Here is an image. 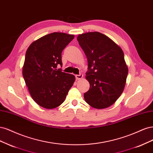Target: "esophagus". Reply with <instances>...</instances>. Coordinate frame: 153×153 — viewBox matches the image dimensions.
<instances>
[{
    "mask_svg": "<svg viewBox=\"0 0 153 153\" xmlns=\"http://www.w3.org/2000/svg\"><path fill=\"white\" fill-rule=\"evenodd\" d=\"M82 77H83V75L82 74H79V75H76V79H77V80L81 79Z\"/></svg>",
    "mask_w": 153,
    "mask_h": 153,
    "instance_id": "obj_1",
    "label": "esophagus"
}]
</instances>
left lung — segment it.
I'll use <instances>...</instances> for the list:
<instances>
[{
    "label": "left lung",
    "instance_id": "left-lung-1",
    "mask_svg": "<svg viewBox=\"0 0 153 153\" xmlns=\"http://www.w3.org/2000/svg\"><path fill=\"white\" fill-rule=\"evenodd\" d=\"M77 40L88 60L86 79L90 89L84 98L95 109L112 105L123 93L128 68L124 53L114 41L98 32L79 34Z\"/></svg>",
    "mask_w": 153,
    "mask_h": 153
}]
</instances>
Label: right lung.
<instances>
[{"label": "right lung", "instance_id": "add662e5", "mask_svg": "<svg viewBox=\"0 0 153 153\" xmlns=\"http://www.w3.org/2000/svg\"><path fill=\"white\" fill-rule=\"evenodd\" d=\"M74 35L53 32L33 41L28 48L23 76L29 93L39 105L51 109L65 101L75 76L57 69L62 52Z\"/></svg>", "mask_w": 153, "mask_h": 153}]
</instances>
